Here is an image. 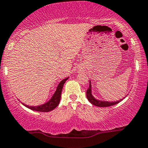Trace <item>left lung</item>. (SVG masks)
<instances>
[{
    "label": "left lung",
    "instance_id": "left-lung-1",
    "mask_svg": "<svg viewBox=\"0 0 148 148\" xmlns=\"http://www.w3.org/2000/svg\"><path fill=\"white\" fill-rule=\"evenodd\" d=\"M92 85H91V82L89 80V86L88 88V89L86 90V97H87L88 100L90 102L91 104H94L95 106H97V107H110V106L114 105L116 104H118L120 101H122V99H120V101H117V102H107V101H101L98 100V99H95L92 95ZM125 98V97H124Z\"/></svg>",
    "mask_w": 148,
    "mask_h": 148
}]
</instances>
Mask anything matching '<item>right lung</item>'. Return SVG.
<instances>
[{"label":"right lung","mask_w":148,"mask_h":148,"mask_svg":"<svg viewBox=\"0 0 148 148\" xmlns=\"http://www.w3.org/2000/svg\"><path fill=\"white\" fill-rule=\"evenodd\" d=\"M68 78H66L62 80L60 83L58 85L57 88H56V90L55 92V93L53 94V95L52 96V97L51 98V99L49 101H48L47 102L45 103L44 104H41L39 106H28L26 104H23L24 106H26V107H28V109L31 110H34V111L37 112H50L51 110H54L58 105H59V102H60L61 99V95H62V91L63 89V86L64 83L66 82Z\"/></svg>","instance_id":"1"}]
</instances>
